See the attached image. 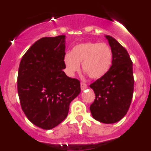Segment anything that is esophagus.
Listing matches in <instances>:
<instances>
[{
    "instance_id": "34e87169",
    "label": "esophagus",
    "mask_w": 151,
    "mask_h": 151,
    "mask_svg": "<svg viewBox=\"0 0 151 151\" xmlns=\"http://www.w3.org/2000/svg\"><path fill=\"white\" fill-rule=\"evenodd\" d=\"M87 88V84L85 83V82H81V89H82V90H85V89H86Z\"/></svg>"
}]
</instances>
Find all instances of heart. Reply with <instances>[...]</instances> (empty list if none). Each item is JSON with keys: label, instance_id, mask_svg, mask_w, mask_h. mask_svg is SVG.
Listing matches in <instances>:
<instances>
[{"label": "heart", "instance_id": "b5f03b06", "mask_svg": "<svg viewBox=\"0 0 151 151\" xmlns=\"http://www.w3.org/2000/svg\"><path fill=\"white\" fill-rule=\"evenodd\" d=\"M113 60L112 50L103 43L85 42L77 45L71 53L64 56V63L67 72L73 74L78 71L82 63L83 72L91 78H100L110 69Z\"/></svg>", "mask_w": 151, "mask_h": 151}]
</instances>
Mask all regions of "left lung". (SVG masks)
Here are the masks:
<instances>
[{
  "mask_svg": "<svg viewBox=\"0 0 151 151\" xmlns=\"http://www.w3.org/2000/svg\"><path fill=\"white\" fill-rule=\"evenodd\" d=\"M113 54L109 71L90 85L95 99L90 106L93 118L103 123L122 119L130 106L134 91L132 61L126 49L112 36L106 35Z\"/></svg>",
  "mask_w": 151,
  "mask_h": 151,
  "instance_id": "left-lung-1",
  "label": "left lung"
}]
</instances>
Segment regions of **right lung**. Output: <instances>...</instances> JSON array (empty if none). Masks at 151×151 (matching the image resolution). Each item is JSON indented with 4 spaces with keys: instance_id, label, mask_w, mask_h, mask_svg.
<instances>
[{
    "instance_id": "1",
    "label": "right lung",
    "mask_w": 151,
    "mask_h": 151,
    "mask_svg": "<svg viewBox=\"0 0 151 151\" xmlns=\"http://www.w3.org/2000/svg\"><path fill=\"white\" fill-rule=\"evenodd\" d=\"M65 47V35L41 38L26 52L19 67L22 111L30 122L47 130L66 118L70 103L81 91L79 80L63 70Z\"/></svg>"
}]
</instances>
